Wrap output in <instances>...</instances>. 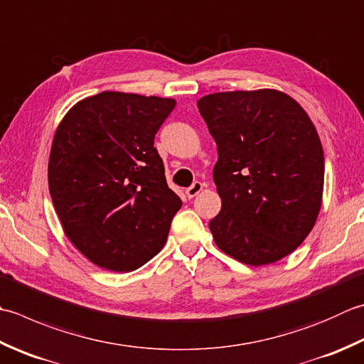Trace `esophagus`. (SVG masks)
<instances>
[{
  "label": "esophagus",
  "mask_w": 364,
  "mask_h": 364,
  "mask_svg": "<svg viewBox=\"0 0 364 364\" xmlns=\"http://www.w3.org/2000/svg\"><path fill=\"white\" fill-rule=\"evenodd\" d=\"M202 189H203V184H202L200 181H196L194 184H192V186H189V188L186 189V196H188L189 198H194Z\"/></svg>",
  "instance_id": "obj_1"
}]
</instances>
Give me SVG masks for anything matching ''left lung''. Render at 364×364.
I'll use <instances>...</instances> for the list:
<instances>
[{
    "label": "left lung",
    "mask_w": 364,
    "mask_h": 364,
    "mask_svg": "<svg viewBox=\"0 0 364 364\" xmlns=\"http://www.w3.org/2000/svg\"><path fill=\"white\" fill-rule=\"evenodd\" d=\"M197 107L218 145L215 243L246 265L281 260L308 237L322 205L325 162L314 124L276 90L215 92Z\"/></svg>",
    "instance_id": "1"
}]
</instances>
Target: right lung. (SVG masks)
<instances>
[{"instance_id":"obj_1","label":"right lung","mask_w":364,"mask_h":364,"mask_svg":"<svg viewBox=\"0 0 364 364\" xmlns=\"http://www.w3.org/2000/svg\"><path fill=\"white\" fill-rule=\"evenodd\" d=\"M175 99L102 91L55 132L48 191L63 230L95 265L134 272L166 245L181 198L167 186L154 135Z\"/></svg>"}]
</instances>
